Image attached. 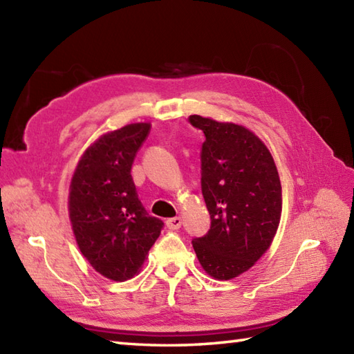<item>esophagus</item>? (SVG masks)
<instances>
[{
  "label": "esophagus",
  "instance_id": "esophagus-1",
  "mask_svg": "<svg viewBox=\"0 0 354 354\" xmlns=\"http://www.w3.org/2000/svg\"><path fill=\"white\" fill-rule=\"evenodd\" d=\"M165 225H167L169 230H179L183 225V219L181 217H171V219L165 221Z\"/></svg>",
  "mask_w": 354,
  "mask_h": 354
}]
</instances>
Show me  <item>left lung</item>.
<instances>
[{"instance_id":"obj_1","label":"left lung","mask_w":354,"mask_h":354,"mask_svg":"<svg viewBox=\"0 0 354 354\" xmlns=\"http://www.w3.org/2000/svg\"><path fill=\"white\" fill-rule=\"evenodd\" d=\"M205 141L201 189L212 225L192 240L208 275L230 280L266 252L281 217V184L274 158L259 137L234 123L190 115Z\"/></svg>"}]
</instances>
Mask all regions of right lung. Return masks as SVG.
<instances>
[{
	"label": "right lung",
	"instance_id": "right-lung-1",
	"mask_svg": "<svg viewBox=\"0 0 354 354\" xmlns=\"http://www.w3.org/2000/svg\"><path fill=\"white\" fill-rule=\"evenodd\" d=\"M149 123L104 133L86 149L70 185V219L80 252L97 272L124 281L138 272L164 222L138 199L131 169Z\"/></svg>",
	"mask_w": 354,
	"mask_h": 354
}]
</instances>
